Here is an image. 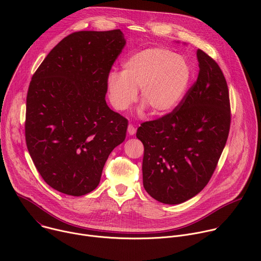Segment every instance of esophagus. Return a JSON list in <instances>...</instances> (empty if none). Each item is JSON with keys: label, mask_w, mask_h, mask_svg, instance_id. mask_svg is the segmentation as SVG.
<instances>
[{"label": "esophagus", "mask_w": 261, "mask_h": 261, "mask_svg": "<svg viewBox=\"0 0 261 261\" xmlns=\"http://www.w3.org/2000/svg\"><path fill=\"white\" fill-rule=\"evenodd\" d=\"M135 132H136V128L132 124H129L128 125V133H129V135H134Z\"/></svg>", "instance_id": "34e87169"}]
</instances>
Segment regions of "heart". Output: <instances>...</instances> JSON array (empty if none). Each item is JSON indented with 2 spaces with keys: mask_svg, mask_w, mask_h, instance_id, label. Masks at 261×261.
I'll list each match as a JSON object with an SVG mask.
<instances>
[{
  "mask_svg": "<svg viewBox=\"0 0 261 261\" xmlns=\"http://www.w3.org/2000/svg\"><path fill=\"white\" fill-rule=\"evenodd\" d=\"M192 79V67L184 57L161 47L146 48L129 57L121 74L113 72L107 79L109 100L118 110H126L136 100L152 116L172 111L182 100Z\"/></svg>",
  "mask_w": 261,
  "mask_h": 261,
  "instance_id": "heart-1",
  "label": "heart"
}]
</instances>
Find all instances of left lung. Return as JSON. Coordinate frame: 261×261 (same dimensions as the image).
<instances>
[{
  "mask_svg": "<svg viewBox=\"0 0 261 261\" xmlns=\"http://www.w3.org/2000/svg\"><path fill=\"white\" fill-rule=\"evenodd\" d=\"M197 81L171 111L144 122L136 137L143 143L142 179L145 191L166 204L197 195L210 181L226 144L230 102L221 68L197 50Z\"/></svg>",
  "mask_w": 261,
  "mask_h": 261,
  "instance_id": "1",
  "label": "left lung"
}]
</instances>
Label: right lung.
I'll return each mask as SVG.
<instances>
[{"label": "right lung", "instance_id": "right-lung-1", "mask_svg": "<svg viewBox=\"0 0 261 261\" xmlns=\"http://www.w3.org/2000/svg\"><path fill=\"white\" fill-rule=\"evenodd\" d=\"M126 44L121 30L68 35L34 73L27 95L25 142L44 181L82 196L126 138L128 120L105 101L111 67Z\"/></svg>", "mask_w": 261, "mask_h": 261}]
</instances>
